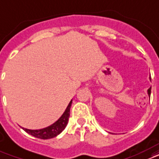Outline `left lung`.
Here are the masks:
<instances>
[{"label":"left lung","instance_id":"8db88e82","mask_svg":"<svg viewBox=\"0 0 159 159\" xmlns=\"http://www.w3.org/2000/svg\"><path fill=\"white\" fill-rule=\"evenodd\" d=\"M151 89H152V88H150V89H149L148 90V95L151 94Z\"/></svg>","mask_w":159,"mask_h":159}]
</instances>
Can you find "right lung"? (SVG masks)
Here are the masks:
<instances>
[{
  "instance_id": "obj_1",
  "label": "right lung",
  "mask_w": 159,
  "mask_h": 159,
  "mask_svg": "<svg viewBox=\"0 0 159 159\" xmlns=\"http://www.w3.org/2000/svg\"><path fill=\"white\" fill-rule=\"evenodd\" d=\"M71 103H72V100L69 103L67 108L65 110L61 117L50 126L40 129V130H29L26 128H23V129L27 133L30 134L37 138H40V139H50V138L55 137L61 133L67 125L68 119L70 116V109L71 106Z\"/></svg>"
}]
</instances>
